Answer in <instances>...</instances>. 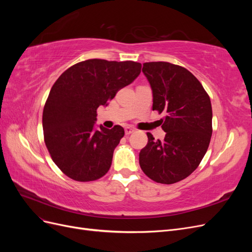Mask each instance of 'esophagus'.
<instances>
[{"mask_svg": "<svg viewBox=\"0 0 252 252\" xmlns=\"http://www.w3.org/2000/svg\"><path fill=\"white\" fill-rule=\"evenodd\" d=\"M134 130H135V129L132 128V127H129V126L125 127V133L126 134H131L132 132H134Z\"/></svg>", "mask_w": 252, "mask_h": 252, "instance_id": "esophagus-1", "label": "esophagus"}]
</instances>
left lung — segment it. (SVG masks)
<instances>
[{"label":"left lung","mask_w":252,"mask_h":252,"mask_svg":"<svg viewBox=\"0 0 252 252\" xmlns=\"http://www.w3.org/2000/svg\"><path fill=\"white\" fill-rule=\"evenodd\" d=\"M154 96L152 110L165 112L163 141L147 133L140 152V166L161 184L186 179L200 165L212 134V108L202 84L186 68L167 62L143 64Z\"/></svg>","instance_id":"obj_1"}]
</instances>
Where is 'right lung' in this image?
<instances>
[{
	"instance_id": "add662e5",
	"label": "right lung",
	"mask_w": 252,
	"mask_h": 252,
	"mask_svg": "<svg viewBox=\"0 0 252 252\" xmlns=\"http://www.w3.org/2000/svg\"><path fill=\"white\" fill-rule=\"evenodd\" d=\"M141 63L93 59L68 68L53 84L43 110V130L52 161L68 178L95 181L108 172L124 128L95 127L96 109L141 72Z\"/></svg>"
}]
</instances>
